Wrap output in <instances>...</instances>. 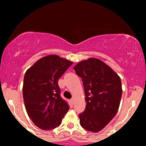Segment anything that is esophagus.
Masks as SVG:
<instances>
[{
  "instance_id": "obj_1",
  "label": "esophagus",
  "mask_w": 146,
  "mask_h": 146,
  "mask_svg": "<svg viewBox=\"0 0 146 146\" xmlns=\"http://www.w3.org/2000/svg\"><path fill=\"white\" fill-rule=\"evenodd\" d=\"M71 103L73 104H74V103H75V98H72L71 100Z\"/></svg>"
}]
</instances>
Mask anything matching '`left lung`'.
I'll use <instances>...</instances> for the list:
<instances>
[{"label":"left lung","mask_w":146,"mask_h":146,"mask_svg":"<svg viewBox=\"0 0 146 146\" xmlns=\"http://www.w3.org/2000/svg\"><path fill=\"white\" fill-rule=\"evenodd\" d=\"M82 79L86 105L79 115L82 127L92 132L102 130L116 115L122 95L119 76L102 60H82L73 67Z\"/></svg>","instance_id":"obj_1"}]
</instances>
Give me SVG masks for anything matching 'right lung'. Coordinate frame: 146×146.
<instances>
[{
	"label": "right lung",
	"instance_id": "right-lung-1",
	"mask_svg": "<svg viewBox=\"0 0 146 146\" xmlns=\"http://www.w3.org/2000/svg\"><path fill=\"white\" fill-rule=\"evenodd\" d=\"M72 64L57 55H48L25 73L23 86L25 108L31 121L42 130L58 127L69 109L60 97L58 82Z\"/></svg>",
	"mask_w": 146,
	"mask_h": 146
}]
</instances>
